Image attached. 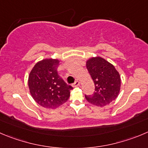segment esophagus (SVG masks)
<instances>
[{"instance_id":"obj_1","label":"esophagus","mask_w":148,"mask_h":148,"mask_svg":"<svg viewBox=\"0 0 148 148\" xmlns=\"http://www.w3.org/2000/svg\"><path fill=\"white\" fill-rule=\"evenodd\" d=\"M79 85H80V82H79V81H76L75 83H74V84H73V87H76V86H78Z\"/></svg>"}]
</instances>
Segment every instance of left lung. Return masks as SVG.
<instances>
[{
	"instance_id": "1",
	"label": "left lung",
	"mask_w": 148,
	"mask_h": 148,
	"mask_svg": "<svg viewBox=\"0 0 148 148\" xmlns=\"http://www.w3.org/2000/svg\"><path fill=\"white\" fill-rule=\"evenodd\" d=\"M86 68L95 86L86 100L97 106L108 105L117 98L121 88V77L115 67L102 57H93L86 62Z\"/></svg>"
}]
</instances>
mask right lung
I'll list each match as a JSON object with an SVG mask.
<instances>
[{"instance_id": "1", "label": "right lung", "mask_w": 148, "mask_h": 148, "mask_svg": "<svg viewBox=\"0 0 148 148\" xmlns=\"http://www.w3.org/2000/svg\"><path fill=\"white\" fill-rule=\"evenodd\" d=\"M58 60L46 59L36 63L28 79L30 94L40 106L55 109L67 102L73 87L67 85L57 73Z\"/></svg>"}]
</instances>
